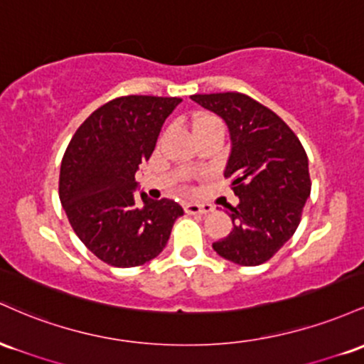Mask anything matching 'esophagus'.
Returning a JSON list of instances; mask_svg holds the SVG:
<instances>
[{
    "instance_id": "1",
    "label": "esophagus",
    "mask_w": 364,
    "mask_h": 364,
    "mask_svg": "<svg viewBox=\"0 0 364 364\" xmlns=\"http://www.w3.org/2000/svg\"><path fill=\"white\" fill-rule=\"evenodd\" d=\"M183 210H186L187 215H206L213 211V206L204 203H186L183 204Z\"/></svg>"
}]
</instances>
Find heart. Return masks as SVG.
Returning <instances> with one entry per match:
<instances>
[{"label": "heart", "mask_w": 364, "mask_h": 364, "mask_svg": "<svg viewBox=\"0 0 364 364\" xmlns=\"http://www.w3.org/2000/svg\"><path fill=\"white\" fill-rule=\"evenodd\" d=\"M193 130L196 136L206 132H218L223 136L225 125H223V122L218 117L210 115V113H198V115L193 117Z\"/></svg>", "instance_id": "1"}]
</instances>
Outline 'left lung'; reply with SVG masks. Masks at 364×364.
Returning <instances> with one entry per match:
<instances>
[{"instance_id":"8db88e82","label":"left lung","mask_w":364,"mask_h":364,"mask_svg":"<svg viewBox=\"0 0 364 364\" xmlns=\"http://www.w3.org/2000/svg\"><path fill=\"white\" fill-rule=\"evenodd\" d=\"M191 100L222 117L232 141L223 175L239 204H228L234 228L213 249L242 267L264 263L294 235L311 193L303 144L277 113L246 94H194Z\"/></svg>"}]
</instances>
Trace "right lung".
<instances>
[{"label": "right lung", "mask_w": 364, "mask_h": 364, "mask_svg": "<svg viewBox=\"0 0 364 364\" xmlns=\"http://www.w3.org/2000/svg\"><path fill=\"white\" fill-rule=\"evenodd\" d=\"M181 97L122 96L100 106L73 134L60 168V201L84 246L117 268L144 264L168 242L182 206L137 198L148 161Z\"/></svg>", "instance_id": "1"}]
</instances>
